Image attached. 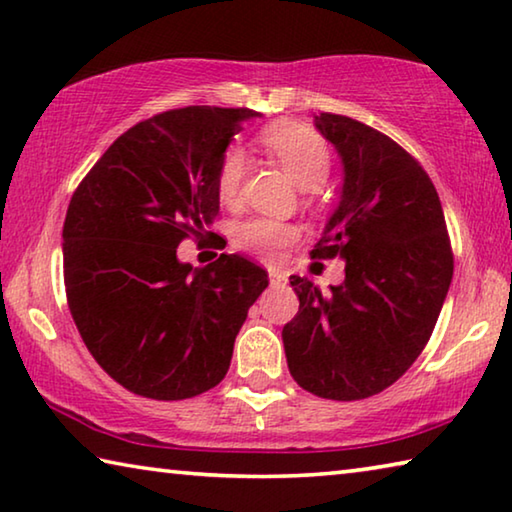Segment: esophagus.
Here are the masks:
<instances>
[{
  "mask_svg": "<svg viewBox=\"0 0 512 512\" xmlns=\"http://www.w3.org/2000/svg\"><path fill=\"white\" fill-rule=\"evenodd\" d=\"M268 277H271V284H284V282H287V273L280 271V268H271V271H268Z\"/></svg>",
  "mask_w": 512,
  "mask_h": 512,
  "instance_id": "34e87169",
  "label": "esophagus"
}]
</instances>
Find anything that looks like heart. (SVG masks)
I'll use <instances>...</instances> for the list:
<instances>
[{
    "mask_svg": "<svg viewBox=\"0 0 512 512\" xmlns=\"http://www.w3.org/2000/svg\"><path fill=\"white\" fill-rule=\"evenodd\" d=\"M259 144L280 164V167L296 180L302 189H314L325 183L329 173V149L323 137L314 128L282 121L259 133ZM248 171V155L241 146H230L219 164L216 173V192L223 203H235L241 194ZM298 237V228L291 223H282L266 216H253L235 225L232 239L235 246L259 257L273 259L280 248L291 244Z\"/></svg>",
    "mask_w": 512,
    "mask_h": 512,
    "instance_id": "b5f03b06",
    "label": "heart"
}]
</instances>
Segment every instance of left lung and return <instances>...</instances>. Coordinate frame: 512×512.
<instances>
[{
  "label": "left lung",
  "mask_w": 512,
  "mask_h": 512,
  "mask_svg": "<svg viewBox=\"0 0 512 512\" xmlns=\"http://www.w3.org/2000/svg\"><path fill=\"white\" fill-rule=\"evenodd\" d=\"M316 131L343 164L339 205L314 257H341L345 280L300 300L282 329L291 377L325 400H363L395 384L424 350L454 275L443 205L418 162L357 119L320 112Z\"/></svg>",
  "instance_id": "1"
}]
</instances>
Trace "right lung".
I'll list each match as a JSON object with an SVG mask.
<instances>
[{
  "label": "right lung",
  "instance_id": "obj_1",
  "mask_svg": "<svg viewBox=\"0 0 512 512\" xmlns=\"http://www.w3.org/2000/svg\"><path fill=\"white\" fill-rule=\"evenodd\" d=\"M255 117L248 108L189 106L140 121L69 201V311L92 357L131 393L187 400L214 388L268 287L264 268L241 255L194 268L176 253L214 223L221 158Z\"/></svg>",
  "mask_w": 512,
  "mask_h": 512
}]
</instances>
